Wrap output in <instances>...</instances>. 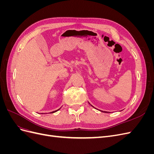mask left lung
<instances>
[{
  "mask_svg": "<svg viewBox=\"0 0 154 154\" xmlns=\"http://www.w3.org/2000/svg\"><path fill=\"white\" fill-rule=\"evenodd\" d=\"M93 107H94V106H93ZM100 111H101V112H105V113H108V112H106V111H104V112H103V111H101V110H100Z\"/></svg>",
  "mask_w": 154,
  "mask_h": 154,
  "instance_id": "8db88e82",
  "label": "left lung"
}]
</instances>
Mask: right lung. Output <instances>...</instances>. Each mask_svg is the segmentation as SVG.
I'll return each instance as SVG.
<instances>
[{
  "instance_id": "obj_1",
  "label": "right lung",
  "mask_w": 154,
  "mask_h": 154,
  "mask_svg": "<svg viewBox=\"0 0 154 154\" xmlns=\"http://www.w3.org/2000/svg\"><path fill=\"white\" fill-rule=\"evenodd\" d=\"M59 109H58L57 110H55V111H53V112H52V113H54V112H57V111H58V110H59Z\"/></svg>"
}]
</instances>
